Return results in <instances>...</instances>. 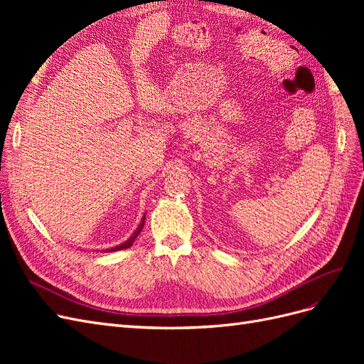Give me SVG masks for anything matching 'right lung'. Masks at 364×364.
<instances>
[{"instance_id":"1","label":"right lung","mask_w":364,"mask_h":364,"mask_svg":"<svg viewBox=\"0 0 364 364\" xmlns=\"http://www.w3.org/2000/svg\"><path fill=\"white\" fill-rule=\"evenodd\" d=\"M144 220H146V214H144V217L141 218V223L138 225V228L134 230V234H132L124 243H121V245H118V246H114V247H111V249H105L103 252H117V250H123V249H127V247H130L132 245H134V241L136 240V237L139 235V232L142 230V228H144Z\"/></svg>"}]
</instances>
